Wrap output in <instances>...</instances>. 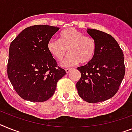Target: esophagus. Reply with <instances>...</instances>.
<instances>
[{"mask_svg":"<svg viewBox=\"0 0 132 132\" xmlns=\"http://www.w3.org/2000/svg\"><path fill=\"white\" fill-rule=\"evenodd\" d=\"M73 69V68H67L65 69V71H66V72L67 73H69L70 71H71Z\"/></svg>","mask_w":132,"mask_h":132,"instance_id":"obj_1","label":"esophagus"}]
</instances>
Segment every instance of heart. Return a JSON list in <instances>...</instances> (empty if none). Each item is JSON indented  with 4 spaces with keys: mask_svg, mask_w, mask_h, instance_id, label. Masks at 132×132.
Here are the masks:
<instances>
[{
    "mask_svg": "<svg viewBox=\"0 0 132 132\" xmlns=\"http://www.w3.org/2000/svg\"><path fill=\"white\" fill-rule=\"evenodd\" d=\"M47 49L54 59L61 61L66 56L67 50L69 56L64 62L65 66L77 64H88L94 59L96 51V44L92 37L86 36L75 28H69L59 34V41L51 39Z\"/></svg>",
    "mask_w": 132,
    "mask_h": 132,
    "instance_id": "obj_1",
    "label": "heart"
}]
</instances>
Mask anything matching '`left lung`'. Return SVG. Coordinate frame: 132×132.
I'll return each mask as SVG.
<instances>
[{
	"mask_svg": "<svg viewBox=\"0 0 132 132\" xmlns=\"http://www.w3.org/2000/svg\"><path fill=\"white\" fill-rule=\"evenodd\" d=\"M95 40L96 51L92 61L78 67L81 78L76 84L78 94L90 103L103 102L115 95L125 76L123 53L115 38L104 31L88 29Z\"/></svg>",
	"mask_w": 132,
	"mask_h": 132,
	"instance_id": "obj_1",
	"label": "left lung"
}]
</instances>
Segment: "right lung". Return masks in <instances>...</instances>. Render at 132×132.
<instances>
[{
  "label": "right lung",
  "mask_w": 132,
  "mask_h": 132,
  "mask_svg": "<svg viewBox=\"0 0 132 132\" xmlns=\"http://www.w3.org/2000/svg\"><path fill=\"white\" fill-rule=\"evenodd\" d=\"M59 28L36 25L26 28L11 42L7 75L18 95L42 103L54 94L56 84L67 73L50 54L47 44Z\"/></svg>",
  "instance_id": "right-lung-1"
}]
</instances>
